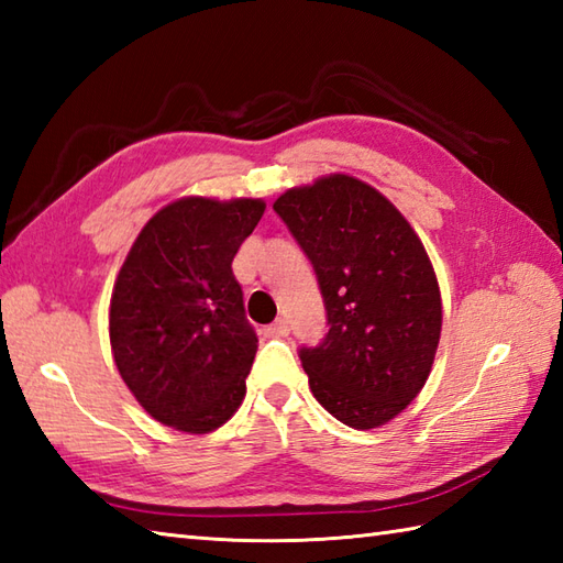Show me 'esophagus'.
Here are the masks:
<instances>
[{"mask_svg":"<svg viewBox=\"0 0 563 563\" xmlns=\"http://www.w3.org/2000/svg\"><path fill=\"white\" fill-rule=\"evenodd\" d=\"M288 333H290V321L285 317H280L278 321H273V324L268 327V336L280 339V336H288Z\"/></svg>","mask_w":563,"mask_h":563,"instance_id":"esophagus-1","label":"esophagus"}]
</instances>
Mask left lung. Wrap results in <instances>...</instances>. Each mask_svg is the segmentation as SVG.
<instances>
[{
  "label": "left lung",
  "instance_id": "obj_1",
  "mask_svg": "<svg viewBox=\"0 0 563 563\" xmlns=\"http://www.w3.org/2000/svg\"><path fill=\"white\" fill-rule=\"evenodd\" d=\"M312 261L329 333L300 349L309 389L355 430L385 426L423 389L442 302L426 246L404 214L361 178L321 176L273 202Z\"/></svg>",
  "mask_w": 563,
  "mask_h": 563
}]
</instances>
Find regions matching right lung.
Listing matches in <instances>:
<instances>
[{
	"instance_id": "obj_1",
	"label": "right lung",
	"mask_w": 563,
	"mask_h": 563,
	"mask_svg": "<svg viewBox=\"0 0 563 563\" xmlns=\"http://www.w3.org/2000/svg\"><path fill=\"white\" fill-rule=\"evenodd\" d=\"M263 210L261 198L174 200L128 251L111 295V351L164 426L202 435L242 406L258 339L232 261Z\"/></svg>"
}]
</instances>
